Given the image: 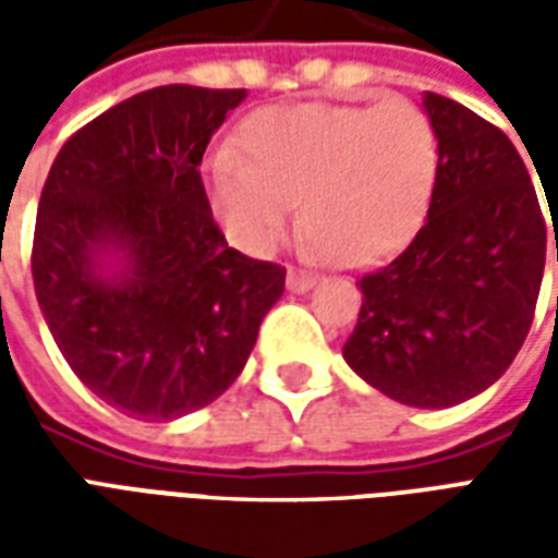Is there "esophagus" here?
Segmentation results:
<instances>
[{"instance_id": "obj_1", "label": "esophagus", "mask_w": 558, "mask_h": 558, "mask_svg": "<svg viewBox=\"0 0 558 558\" xmlns=\"http://www.w3.org/2000/svg\"><path fill=\"white\" fill-rule=\"evenodd\" d=\"M287 287H290L292 292H307L314 287V275H311V271H302V268H290Z\"/></svg>"}]
</instances>
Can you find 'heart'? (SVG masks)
<instances>
[{
  "label": "heart",
  "mask_w": 558,
  "mask_h": 558,
  "mask_svg": "<svg viewBox=\"0 0 558 558\" xmlns=\"http://www.w3.org/2000/svg\"><path fill=\"white\" fill-rule=\"evenodd\" d=\"M242 158L208 163V199L232 242L266 254L299 196L307 242L335 263H374L418 230L439 175V140L410 101L290 104L247 116Z\"/></svg>",
  "instance_id": "b5f03b06"
}]
</instances>
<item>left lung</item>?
<instances>
[{"instance_id":"obj_1","label":"left lung","mask_w":558,"mask_h":558,"mask_svg":"<svg viewBox=\"0 0 558 558\" xmlns=\"http://www.w3.org/2000/svg\"><path fill=\"white\" fill-rule=\"evenodd\" d=\"M424 113L439 140L427 220L391 263L362 275L343 359L391 400L445 410L490 388L523 347L547 223L499 128L436 92L424 95Z\"/></svg>"}]
</instances>
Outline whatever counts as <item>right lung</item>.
Returning a JSON list of instances; mask_svg holds the SVG:
<instances>
[{
	"label": "right lung",
	"mask_w": 558,
	"mask_h": 558,
	"mask_svg": "<svg viewBox=\"0 0 558 558\" xmlns=\"http://www.w3.org/2000/svg\"><path fill=\"white\" fill-rule=\"evenodd\" d=\"M244 89L158 86L92 119L44 182L32 280L80 383L131 418L203 410L242 374L287 268L239 254L199 163Z\"/></svg>",
	"instance_id": "1"
}]
</instances>
